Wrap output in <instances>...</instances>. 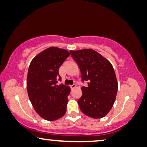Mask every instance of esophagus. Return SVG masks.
Listing matches in <instances>:
<instances>
[{"instance_id": "obj_1", "label": "esophagus", "mask_w": 147, "mask_h": 147, "mask_svg": "<svg viewBox=\"0 0 147 147\" xmlns=\"http://www.w3.org/2000/svg\"><path fill=\"white\" fill-rule=\"evenodd\" d=\"M70 87H71V89H74V88H76V84L71 85V86H70Z\"/></svg>"}]
</instances>
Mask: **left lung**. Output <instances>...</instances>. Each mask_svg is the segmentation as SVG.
<instances>
[{"label":"left lung","instance_id":"1","mask_svg":"<svg viewBox=\"0 0 147 147\" xmlns=\"http://www.w3.org/2000/svg\"><path fill=\"white\" fill-rule=\"evenodd\" d=\"M81 71L82 81L87 87H82V95L78 100L81 111L88 117H104L113 107L118 84L111 63L92 49L70 51Z\"/></svg>","mask_w":147,"mask_h":147}]
</instances>
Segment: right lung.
Segmentation results:
<instances>
[{"instance_id":"right-lung-1","label":"right lung","mask_w":147,"mask_h":147,"mask_svg":"<svg viewBox=\"0 0 147 147\" xmlns=\"http://www.w3.org/2000/svg\"><path fill=\"white\" fill-rule=\"evenodd\" d=\"M65 49L51 47L34 57L28 71V96L36 113L48 121L64 116L71 88L69 86L57 85L61 79L59 69L69 57Z\"/></svg>"}]
</instances>
